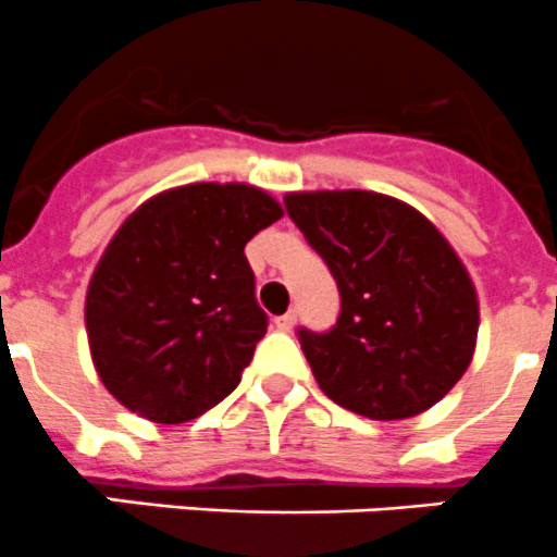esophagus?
Masks as SVG:
<instances>
[{
  "label": "esophagus",
  "instance_id": "obj_1",
  "mask_svg": "<svg viewBox=\"0 0 557 557\" xmlns=\"http://www.w3.org/2000/svg\"><path fill=\"white\" fill-rule=\"evenodd\" d=\"M295 322H297V313L289 311V313H284V317L276 319V327L281 330V333H289V330L295 327Z\"/></svg>",
  "mask_w": 557,
  "mask_h": 557
}]
</instances>
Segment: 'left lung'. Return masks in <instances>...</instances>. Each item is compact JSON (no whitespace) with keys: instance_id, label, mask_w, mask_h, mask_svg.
Instances as JSON below:
<instances>
[{"instance_id":"left-lung-1","label":"left lung","mask_w":557,"mask_h":557,"mask_svg":"<svg viewBox=\"0 0 557 557\" xmlns=\"http://www.w3.org/2000/svg\"><path fill=\"white\" fill-rule=\"evenodd\" d=\"M286 213L341 292L330 333L300 330L319 389L368 420L436 406L471 366L476 286L436 224L366 189L289 191Z\"/></svg>"}]
</instances>
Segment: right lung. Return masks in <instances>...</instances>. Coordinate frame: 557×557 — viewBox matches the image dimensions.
Returning a JSON list of instances; mask_svg holds the SVG:
<instances>
[{"instance_id":"obj_1","label":"right lung","mask_w":557,"mask_h":557,"mask_svg":"<svg viewBox=\"0 0 557 557\" xmlns=\"http://www.w3.org/2000/svg\"><path fill=\"white\" fill-rule=\"evenodd\" d=\"M284 216L251 184H186L126 216L94 268L86 333L104 389L178 425L227 398L265 335L244 249Z\"/></svg>"}]
</instances>
